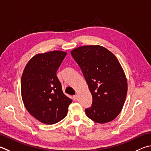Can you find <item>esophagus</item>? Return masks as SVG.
<instances>
[{
    "instance_id": "esophagus-1",
    "label": "esophagus",
    "mask_w": 151,
    "mask_h": 151,
    "mask_svg": "<svg viewBox=\"0 0 151 151\" xmlns=\"http://www.w3.org/2000/svg\"><path fill=\"white\" fill-rule=\"evenodd\" d=\"M78 95H75V96H73V100H75V101H76L78 100Z\"/></svg>"
}]
</instances>
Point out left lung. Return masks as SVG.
Listing matches in <instances>:
<instances>
[{
    "instance_id": "8db88e82",
    "label": "left lung",
    "mask_w": 151,
    "mask_h": 151,
    "mask_svg": "<svg viewBox=\"0 0 151 151\" xmlns=\"http://www.w3.org/2000/svg\"><path fill=\"white\" fill-rule=\"evenodd\" d=\"M71 55L81 67L92 96L86 116L98 123L116 118L127 92V81L116 57L102 46L84 45L73 49Z\"/></svg>"
}]
</instances>
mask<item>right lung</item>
Segmentation results:
<instances>
[{"mask_svg": "<svg viewBox=\"0 0 151 151\" xmlns=\"http://www.w3.org/2000/svg\"><path fill=\"white\" fill-rule=\"evenodd\" d=\"M67 52L52 51L38 53L26 65L21 78L24 106L38 121L55 124L67 116L72 100L63 92L57 71Z\"/></svg>", "mask_w": 151, "mask_h": 151, "instance_id": "right-lung-1", "label": "right lung"}]
</instances>
